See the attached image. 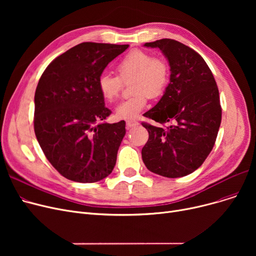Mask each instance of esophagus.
I'll use <instances>...</instances> for the list:
<instances>
[{
  "label": "esophagus",
  "mask_w": 256,
  "mask_h": 256,
  "mask_svg": "<svg viewBox=\"0 0 256 256\" xmlns=\"http://www.w3.org/2000/svg\"><path fill=\"white\" fill-rule=\"evenodd\" d=\"M139 124V122L138 121H136V120H132V119H130V120H126V126L130 128H134V126H138Z\"/></svg>",
  "instance_id": "obj_1"
}]
</instances>
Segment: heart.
Returning a JSON list of instances; mask_svg holds the SVG:
<instances>
[{"instance_id": "b5f03b06", "label": "heart", "mask_w": 256, "mask_h": 256, "mask_svg": "<svg viewBox=\"0 0 256 256\" xmlns=\"http://www.w3.org/2000/svg\"><path fill=\"white\" fill-rule=\"evenodd\" d=\"M116 72L118 76L100 74L98 88L106 100L113 102L122 90V82L126 83L132 78V92L135 94L116 108V115L122 119L136 118L146 108L148 96H160L169 83L170 68L167 61L142 50L128 52L116 64Z\"/></svg>"}]
</instances>
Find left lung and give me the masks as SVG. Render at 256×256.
<instances>
[{
    "mask_svg": "<svg viewBox=\"0 0 256 256\" xmlns=\"http://www.w3.org/2000/svg\"><path fill=\"white\" fill-rule=\"evenodd\" d=\"M158 48L170 66V83L162 98L144 116L167 128L143 122L150 138L142 160L150 171L169 178L198 169L212 152L221 124L219 90L198 52L173 39L146 42Z\"/></svg>",
    "mask_w": 256,
    "mask_h": 256,
    "instance_id": "1",
    "label": "left lung"
}]
</instances>
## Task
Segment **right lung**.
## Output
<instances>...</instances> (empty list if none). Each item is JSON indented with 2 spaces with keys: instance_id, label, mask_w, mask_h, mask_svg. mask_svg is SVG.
I'll list each match as a JSON object with an SVG mask.
<instances>
[{
  "instance_id": "add662e5",
  "label": "right lung",
  "mask_w": 256,
  "mask_h": 256,
  "mask_svg": "<svg viewBox=\"0 0 256 256\" xmlns=\"http://www.w3.org/2000/svg\"><path fill=\"white\" fill-rule=\"evenodd\" d=\"M128 44L83 42L52 60L35 91L34 130L42 150L61 176L96 182L111 174L126 135V122L106 124L98 80Z\"/></svg>"
}]
</instances>
